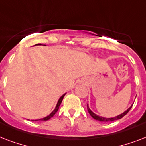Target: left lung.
Instances as JSON below:
<instances>
[{"label": "left lung", "instance_id": "1", "mask_svg": "<svg viewBox=\"0 0 146 146\" xmlns=\"http://www.w3.org/2000/svg\"><path fill=\"white\" fill-rule=\"evenodd\" d=\"M132 106H133V104H132L131 106L129 107V108L127 109L124 112H123L122 113H120L119 115L116 116V117H109V118H107V117H102V116H99V115H97L96 113H95L94 112L92 111V110L89 108V104H87V110L89 111V114L92 117L96 120H98V121H101V122H109V121H113V120H119V119H121L123 117H124L126 114H127L129 111L131 109Z\"/></svg>", "mask_w": 146, "mask_h": 146}]
</instances>
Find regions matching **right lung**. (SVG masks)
Returning <instances> with one entry per match:
<instances>
[{
    "label": "right lung",
    "mask_w": 146,
    "mask_h": 146,
    "mask_svg": "<svg viewBox=\"0 0 146 146\" xmlns=\"http://www.w3.org/2000/svg\"><path fill=\"white\" fill-rule=\"evenodd\" d=\"M36 45H42V44H35V45H34V46H36ZM44 46H46V45H44V44H43ZM66 95V93L64 94L63 96H61V97L59 99H58V101H57V104H56V107H55V108L54 109V111L51 112V113L49 114V115H48L47 117H43V118H41V119H38V120H32L33 121H38V120H42V121H46V120H50V118L52 117L54 115L55 113H57V111H58V109H59V107L60 105V104H61V102L62 101H63V98H64V96Z\"/></svg>",
    "instance_id": "1"
}]
</instances>
